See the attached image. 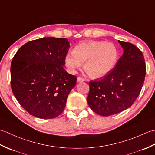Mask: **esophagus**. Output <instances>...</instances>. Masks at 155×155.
I'll use <instances>...</instances> for the list:
<instances>
[{
    "mask_svg": "<svg viewBox=\"0 0 155 155\" xmlns=\"http://www.w3.org/2000/svg\"><path fill=\"white\" fill-rule=\"evenodd\" d=\"M86 81L87 80L84 78H82V77H78L77 78V82H78V83H79V82H83V81Z\"/></svg>",
    "mask_w": 155,
    "mask_h": 155,
    "instance_id": "obj_1",
    "label": "esophagus"
}]
</instances>
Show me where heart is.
I'll use <instances>...</instances> for the list:
<instances>
[{
	"label": "heart",
	"instance_id": "heart-1",
	"mask_svg": "<svg viewBox=\"0 0 155 155\" xmlns=\"http://www.w3.org/2000/svg\"><path fill=\"white\" fill-rule=\"evenodd\" d=\"M118 57L117 46L111 42L98 41H83L66 54L64 62L72 73L81 67L91 77L100 78L107 74L116 65Z\"/></svg>",
	"mask_w": 155,
	"mask_h": 155
}]
</instances>
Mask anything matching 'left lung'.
<instances>
[{
  "instance_id": "obj_1",
  "label": "left lung",
  "mask_w": 155,
  "mask_h": 155,
  "mask_svg": "<svg viewBox=\"0 0 155 155\" xmlns=\"http://www.w3.org/2000/svg\"><path fill=\"white\" fill-rule=\"evenodd\" d=\"M118 42L124 52L115 67L102 79L89 82L88 104L104 117L129 108L139 97L146 75L142 52L130 42Z\"/></svg>"
}]
</instances>
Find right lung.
I'll return each mask as SVG.
<instances>
[{
  "mask_svg": "<svg viewBox=\"0 0 155 155\" xmlns=\"http://www.w3.org/2000/svg\"><path fill=\"white\" fill-rule=\"evenodd\" d=\"M70 45L67 38L45 37L18 49L11 66L12 93L22 107L39 118L60 115L77 78L63 66Z\"/></svg>",
  "mask_w": 155,
  "mask_h": 155,
  "instance_id": "right-lung-1",
  "label": "right lung"
}]
</instances>
